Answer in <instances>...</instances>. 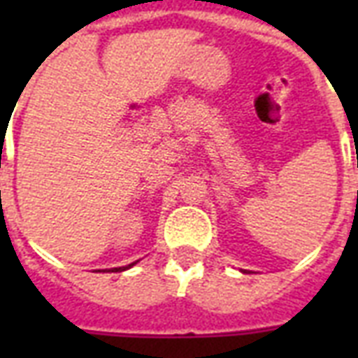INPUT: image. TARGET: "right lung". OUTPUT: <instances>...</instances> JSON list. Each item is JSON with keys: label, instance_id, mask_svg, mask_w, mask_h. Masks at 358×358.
Returning <instances> with one entry per match:
<instances>
[{"label": "right lung", "instance_id": "1", "mask_svg": "<svg viewBox=\"0 0 358 358\" xmlns=\"http://www.w3.org/2000/svg\"><path fill=\"white\" fill-rule=\"evenodd\" d=\"M134 264H136V263H132V264H128V266H118V268H113V270H110V272H122V270H126V268H130V266H134Z\"/></svg>", "mask_w": 358, "mask_h": 358}]
</instances>
